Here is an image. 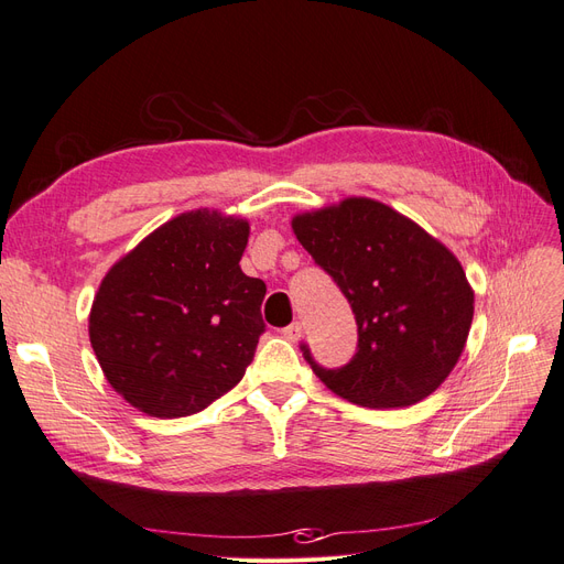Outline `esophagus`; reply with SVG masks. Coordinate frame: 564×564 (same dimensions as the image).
I'll return each instance as SVG.
<instances>
[{"label": "esophagus", "instance_id": "obj_1", "mask_svg": "<svg viewBox=\"0 0 564 564\" xmlns=\"http://www.w3.org/2000/svg\"><path fill=\"white\" fill-rule=\"evenodd\" d=\"M282 336H284L286 340H292V344H296V340H301V336H303L301 322H292V324H289V327H284V329H282Z\"/></svg>", "mask_w": 564, "mask_h": 564}]
</instances>
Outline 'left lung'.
Wrapping results in <instances>:
<instances>
[{
    "instance_id": "left-lung-1",
    "label": "left lung",
    "mask_w": 564,
    "mask_h": 564,
    "mask_svg": "<svg viewBox=\"0 0 564 564\" xmlns=\"http://www.w3.org/2000/svg\"><path fill=\"white\" fill-rule=\"evenodd\" d=\"M296 240L346 294L357 352L317 379L369 409L425 400L466 348L475 292L456 256L412 218L371 197H346L292 218Z\"/></svg>"
}]
</instances>
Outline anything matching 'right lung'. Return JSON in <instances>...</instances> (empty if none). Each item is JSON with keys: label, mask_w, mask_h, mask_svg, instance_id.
I'll use <instances>...</instances> for the list:
<instances>
[{"label": "right lung", "mask_w": 564, "mask_h": 564, "mask_svg": "<svg viewBox=\"0 0 564 564\" xmlns=\"http://www.w3.org/2000/svg\"><path fill=\"white\" fill-rule=\"evenodd\" d=\"M247 242V218L195 209L106 272L89 313L91 348L139 412L191 416L242 381L265 329V284L240 268Z\"/></svg>", "instance_id": "add662e5"}]
</instances>
